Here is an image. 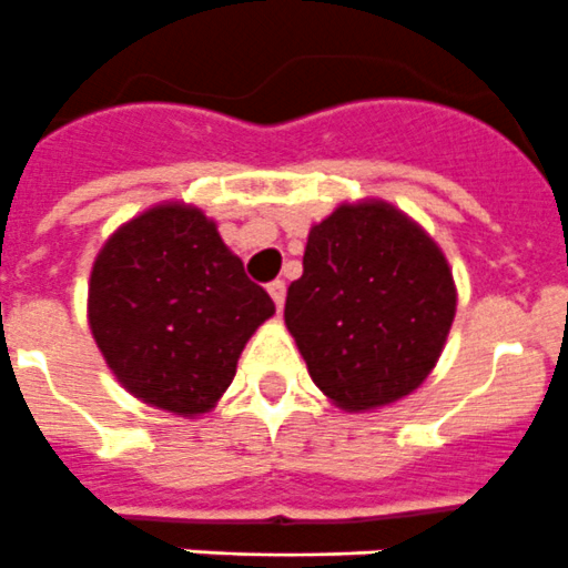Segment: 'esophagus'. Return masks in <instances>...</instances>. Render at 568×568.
I'll return each instance as SVG.
<instances>
[{"label": "esophagus", "mask_w": 568, "mask_h": 568, "mask_svg": "<svg viewBox=\"0 0 568 568\" xmlns=\"http://www.w3.org/2000/svg\"><path fill=\"white\" fill-rule=\"evenodd\" d=\"M267 293H270V298L275 301V307H278V310L284 307V298H287V287H284V281H281V278L270 281Z\"/></svg>", "instance_id": "34e87169"}]
</instances>
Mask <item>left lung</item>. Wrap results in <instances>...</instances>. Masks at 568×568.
<instances>
[{"label": "left lung", "mask_w": 568, "mask_h": 568, "mask_svg": "<svg viewBox=\"0 0 568 568\" xmlns=\"http://www.w3.org/2000/svg\"><path fill=\"white\" fill-rule=\"evenodd\" d=\"M455 318L444 253L384 202L341 204L310 230L284 321L321 393L344 409L404 398L429 375Z\"/></svg>", "instance_id": "1"}]
</instances>
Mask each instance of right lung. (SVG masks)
<instances>
[{
    "instance_id": "obj_1",
    "label": "right lung",
    "mask_w": 568,
    "mask_h": 568,
    "mask_svg": "<svg viewBox=\"0 0 568 568\" xmlns=\"http://www.w3.org/2000/svg\"><path fill=\"white\" fill-rule=\"evenodd\" d=\"M275 313L267 290L202 210L162 204L124 224L90 273V329L124 389L175 415H202Z\"/></svg>"
}]
</instances>
